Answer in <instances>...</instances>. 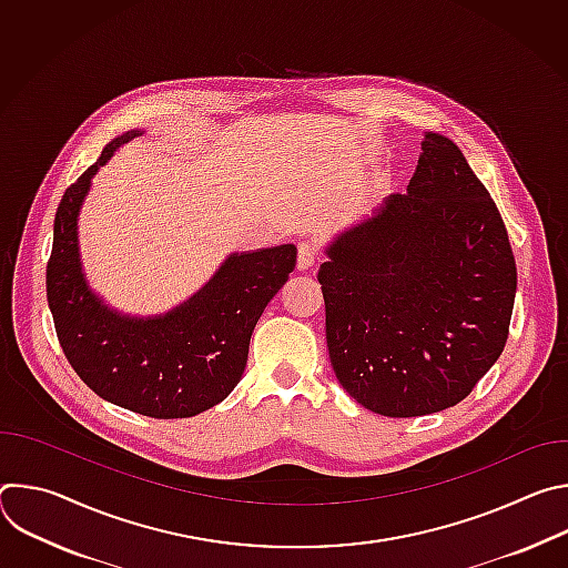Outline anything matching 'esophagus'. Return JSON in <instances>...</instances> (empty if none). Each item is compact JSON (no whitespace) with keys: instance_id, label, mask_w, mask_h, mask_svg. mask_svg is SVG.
<instances>
[{"instance_id":"obj_1","label":"esophagus","mask_w":568,"mask_h":568,"mask_svg":"<svg viewBox=\"0 0 568 568\" xmlns=\"http://www.w3.org/2000/svg\"><path fill=\"white\" fill-rule=\"evenodd\" d=\"M316 261V247L312 245V242H301L298 245V258H296V265L298 270H310Z\"/></svg>"}]
</instances>
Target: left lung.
<instances>
[{"label": "left lung", "instance_id": "8db88e82", "mask_svg": "<svg viewBox=\"0 0 568 568\" xmlns=\"http://www.w3.org/2000/svg\"><path fill=\"white\" fill-rule=\"evenodd\" d=\"M318 270L326 342L362 407H454L504 353L517 267L504 220L460 148L425 132L407 193L337 233Z\"/></svg>", "mask_w": 568, "mask_h": 568}]
</instances>
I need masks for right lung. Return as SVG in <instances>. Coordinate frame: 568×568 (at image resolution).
Masks as SVG:
<instances>
[{"mask_svg":"<svg viewBox=\"0 0 568 568\" xmlns=\"http://www.w3.org/2000/svg\"><path fill=\"white\" fill-rule=\"evenodd\" d=\"M141 130L112 139L55 211L47 298L64 357L97 395L141 416L173 420L222 402L247 366L256 323L296 265V247L229 254L184 303L154 316L123 314L85 276L78 217L92 180Z\"/></svg>","mask_w":568,"mask_h":568,"instance_id":"right-lung-1","label":"right lung"}]
</instances>
